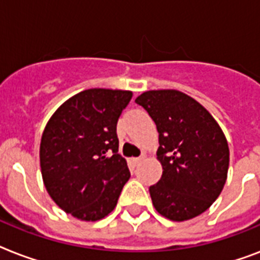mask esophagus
I'll return each instance as SVG.
<instances>
[{
  "label": "esophagus",
  "instance_id": "34e87169",
  "mask_svg": "<svg viewBox=\"0 0 260 260\" xmlns=\"http://www.w3.org/2000/svg\"><path fill=\"white\" fill-rule=\"evenodd\" d=\"M143 159H144V155H142L140 158H134L132 159V163H134L135 166H138V165H140L143 162Z\"/></svg>",
  "mask_w": 260,
  "mask_h": 260
}]
</instances>
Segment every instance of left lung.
<instances>
[{
  "instance_id": "1",
  "label": "left lung",
  "mask_w": 260,
  "mask_h": 260,
  "mask_svg": "<svg viewBox=\"0 0 260 260\" xmlns=\"http://www.w3.org/2000/svg\"><path fill=\"white\" fill-rule=\"evenodd\" d=\"M135 102L154 120L159 134L162 177L150 186L155 209L173 221L204 213L225 185L230 148L212 114L178 90H150Z\"/></svg>"
}]
</instances>
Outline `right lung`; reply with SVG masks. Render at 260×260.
<instances>
[{
  "instance_id": "1",
  "label": "right lung",
  "mask_w": 260,
  "mask_h": 260,
  "mask_svg": "<svg viewBox=\"0 0 260 260\" xmlns=\"http://www.w3.org/2000/svg\"><path fill=\"white\" fill-rule=\"evenodd\" d=\"M131 98L128 90L81 91L52 114L43 132L40 167L47 191L79 220L108 216L129 179L116 126Z\"/></svg>"
}]
</instances>
